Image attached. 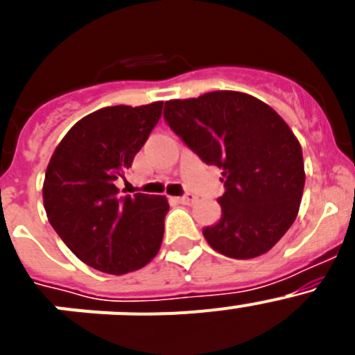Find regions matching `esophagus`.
<instances>
[{
  "mask_svg": "<svg viewBox=\"0 0 355 355\" xmlns=\"http://www.w3.org/2000/svg\"><path fill=\"white\" fill-rule=\"evenodd\" d=\"M175 200H178L180 205H192L193 200H196V196H193V193H184V196L178 197Z\"/></svg>",
  "mask_w": 355,
  "mask_h": 355,
  "instance_id": "esophagus-1",
  "label": "esophagus"
}]
</instances>
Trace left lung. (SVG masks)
<instances>
[{
	"label": "left lung",
	"instance_id": "obj_1",
	"mask_svg": "<svg viewBox=\"0 0 355 355\" xmlns=\"http://www.w3.org/2000/svg\"><path fill=\"white\" fill-rule=\"evenodd\" d=\"M163 119L206 165L224 171L220 220L202 229L206 241L234 259L268 252L297 218L306 181L302 149L286 122L231 90L167 101Z\"/></svg>",
	"mask_w": 355,
	"mask_h": 355
}]
</instances>
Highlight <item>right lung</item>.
Instances as JSON below:
<instances>
[{
  "label": "right lung",
  "mask_w": 355,
  "mask_h": 355,
  "mask_svg": "<svg viewBox=\"0 0 355 355\" xmlns=\"http://www.w3.org/2000/svg\"><path fill=\"white\" fill-rule=\"evenodd\" d=\"M163 103L108 106L69 130L49 159L44 208L65 245L105 274H128L158 254L168 202L162 196L119 197L115 181L162 117Z\"/></svg>",
  "instance_id": "add662e5"
}]
</instances>
